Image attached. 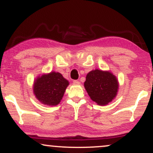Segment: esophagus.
<instances>
[{
	"mask_svg": "<svg viewBox=\"0 0 153 153\" xmlns=\"http://www.w3.org/2000/svg\"><path fill=\"white\" fill-rule=\"evenodd\" d=\"M73 83L75 84V85H80V82L78 81V80H73Z\"/></svg>",
	"mask_w": 153,
	"mask_h": 153,
	"instance_id": "esophagus-1",
	"label": "esophagus"
}]
</instances>
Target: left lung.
<instances>
[{
  "label": "left lung",
  "mask_w": 153,
  "mask_h": 153,
  "mask_svg": "<svg viewBox=\"0 0 153 153\" xmlns=\"http://www.w3.org/2000/svg\"><path fill=\"white\" fill-rule=\"evenodd\" d=\"M84 86L93 101L99 105H106L117 96L118 81L109 72L95 70L88 73Z\"/></svg>",
  "instance_id": "1"
}]
</instances>
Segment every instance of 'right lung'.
<instances>
[{"mask_svg": "<svg viewBox=\"0 0 153 153\" xmlns=\"http://www.w3.org/2000/svg\"><path fill=\"white\" fill-rule=\"evenodd\" d=\"M69 82L59 73L42 75L34 82V93L44 104L55 106L60 102Z\"/></svg>", "mask_w": 153, "mask_h": 153, "instance_id": "1", "label": "right lung"}]
</instances>
